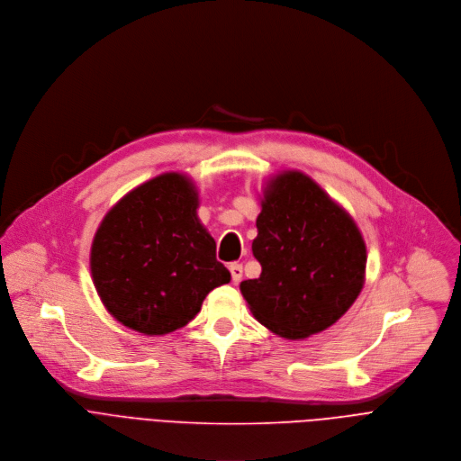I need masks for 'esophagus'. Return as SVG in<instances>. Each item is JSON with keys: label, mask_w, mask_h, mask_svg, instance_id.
<instances>
[{"label": "esophagus", "mask_w": 461, "mask_h": 461, "mask_svg": "<svg viewBox=\"0 0 461 461\" xmlns=\"http://www.w3.org/2000/svg\"><path fill=\"white\" fill-rule=\"evenodd\" d=\"M229 270H230V276H232V282L238 284L241 280V276H243V267L240 263H230Z\"/></svg>", "instance_id": "esophagus-1"}]
</instances>
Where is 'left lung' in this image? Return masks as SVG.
<instances>
[{
	"instance_id": "1",
	"label": "left lung",
	"mask_w": 461,
	"mask_h": 461,
	"mask_svg": "<svg viewBox=\"0 0 461 461\" xmlns=\"http://www.w3.org/2000/svg\"><path fill=\"white\" fill-rule=\"evenodd\" d=\"M259 200L252 254L261 274L240 291L270 332L305 339L334 325L359 296L365 240L352 216L302 170L268 177Z\"/></svg>"
}]
</instances>
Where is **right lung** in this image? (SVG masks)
I'll use <instances>...</instances> for the list:
<instances>
[{
  "instance_id": "1",
  "label": "right lung",
  "mask_w": 461,
  "mask_h": 461,
  "mask_svg": "<svg viewBox=\"0 0 461 461\" xmlns=\"http://www.w3.org/2000/svg\"><path fill=\"white\" fill-rule=\"evenodd\" d=\"M191 176L163 172L127 193L102 220L90 274L109 314L145 336L185 327L207 294L230 282L198 218Z\"/></svg>"
}]
</instances>
